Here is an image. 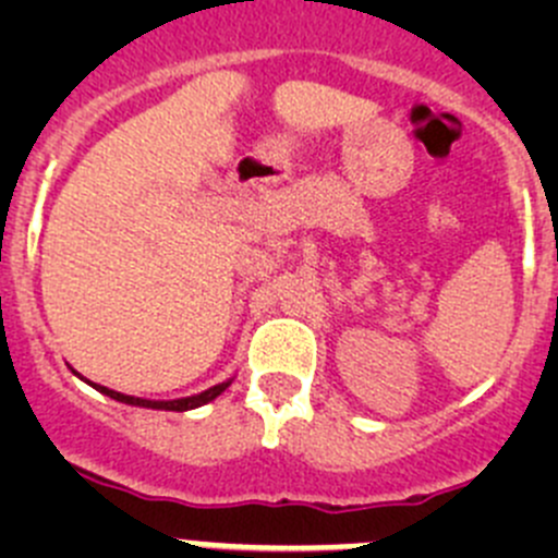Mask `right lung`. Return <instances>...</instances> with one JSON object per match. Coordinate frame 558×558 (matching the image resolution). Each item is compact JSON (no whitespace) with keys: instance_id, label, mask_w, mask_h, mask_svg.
I'll use <instances>...</instances> for the list:
<instances>
[{"instance_id":"right-lung-1","label":"right lung","mask_w":558,"mask_h":558,"mask_svg":"<svg viewBox=\"0 0 558 558\" xmlns=\"http://www.w3.org/2000/svg\"><path fill=\"white\" fill-rule=\"evenodd\" d=\"M229 384H232V380H227V384H218V386L207 388V391H202V393H194V397L170 399V402H150V399L129 397V393L112 391V388H107V386H99V384H94V388H97V391L107 393V397H110V399H118V402H126V404H140V408H154V410H174V413H183V410H194V408H199V404H207V402H213V399H216L218 393H221V391H227Z\"/></svg>"}]
</instances>
